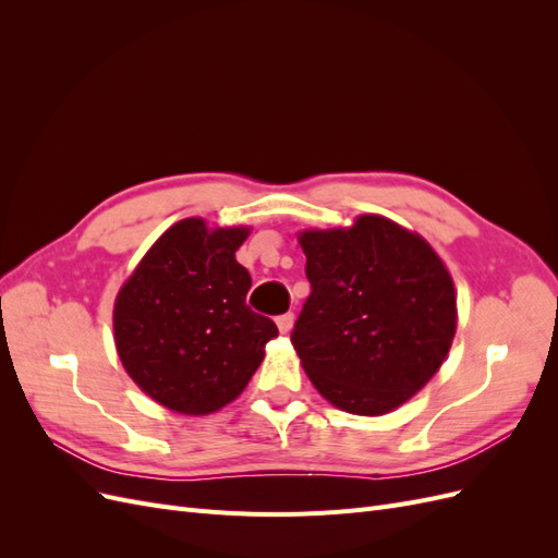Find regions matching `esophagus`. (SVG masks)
<instances>
[{
	"label": "esophagus",
	"instance_id": "34e87169",
	"mask_svg": "<svg viewBox=\"0 0 558 558\" xmlns=\"http://www.w3.org/2000/svg\"><path fill=\"white\" fill-rule=\"evenodd\" d=\"M293 320H295V318H293V314H291V312H289V314H281V316L277 318V328H279V332H281V335H289V332L293 330Z\"/></svg>",
	"mask_w": 558,
	"mask_h": 558
}]
</instances>
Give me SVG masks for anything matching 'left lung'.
I'll use <instances>...</instances> for the list:
<instances>
[{
  "label": "left lung",
  "mask_w": 558,
  "mask_h": 558,
  "mask_svg": "<svg viewBox=\"0 0 558 558\" xmlns=\"http://www.w3.org/2000/svg\"><path fill=\"white\" fill-rule=\"evenodd\" d=\"M312 295L291 335L310 381L337 410L381 416L445 363L459 310L453 279L418 232L379 214L298 232Z\"/></svg>",
  "instance_id": "8db88e82"
}]
</instances>
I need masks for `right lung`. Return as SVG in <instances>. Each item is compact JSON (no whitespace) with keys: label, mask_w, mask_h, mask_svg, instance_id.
<instances>
[{"label":"right lung","mask_w":558,"mask_h":558,"mask_svg":"<svg viewBox=\"0 0 558 558\" xmlns=\"http://www.w3.org/2000/svg\"><path fill=\"white\" fill-rule=\"evenodd\" d=\"M248 226L181 218L154 242L113 302V342L125 373L162 408L185 416L230 404L279 335L246 307L251 275L234 253Z\"/></svg>","instance_id":"obj_1"}]
</instances>
